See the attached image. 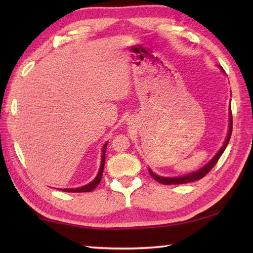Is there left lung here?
<instances>
[{
  "label": "left lung",
  "instance_id": "1",
  "mask_svg": "<svg viewBox=\"0 0 253 253\" xmlns=\"http://www.w3.org/2000/svg\"><path fill=\"white\" fill-rule=\"evenodd\" d=\"M222 71L224 72V69L222 68ZM232 130H233V116H232V110L229 111V129H228V135H227V138L226 140H225L224 144L222 146V148L219 149V151L215 154V157H214L210 162L206 165L203 166V168L201 169H199L197 171H193V173L191 174H188L186 176H180V177H161V176H158L155 175L153 171L149 169V173L150 175H151L153 178L161 182V184L163 185H179V184H187V182H191V181H196L198 179H201L203 178L204 176H206L210 170H211L214 166H215V164L217 163L218 159L221 158V155L223 154V152L225 151V149H226L227 144L229 142V139H230V136H232Z\"/></svg>",
  "mask_w": 253,
  "mask_h": 253
}]
</instances>
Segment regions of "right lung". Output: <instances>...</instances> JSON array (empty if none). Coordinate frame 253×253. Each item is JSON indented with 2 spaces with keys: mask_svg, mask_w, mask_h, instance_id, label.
<instances>
[{
  "mask_svg": "<svg viewBox=\"0 0 253 253\" xmlns=\"http://www.w3.org/2000/svg\"><path fill=\"white\" fill-rule=\"evenodd\" d=\"M106 147H107V143L104 144L103 150H102V161H101V168L98 175L94 178V180H92L90 182V184L85 185L84 187H80V188H76V189H63V191L65 192H90L92 191L94 188L100 184L101 178H102V174H103V169H104V163H105V151H106Z\"/></svg>",
  "mask_w": 253,
  "mask_h": 253,
  "instance_id": "obj_1",
  "label": "right lung"
}]
</instances>
